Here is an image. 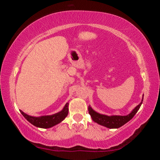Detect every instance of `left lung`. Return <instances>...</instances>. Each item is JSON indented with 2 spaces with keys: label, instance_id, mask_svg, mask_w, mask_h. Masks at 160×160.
Instances as JSON below:
<instances>
[{
  "label": "left lung",
  "instance_id": "obj_1",
  "mask_svg": "<svg viewBox=\"0 0 160 160\" xmlns=\"http://www.w3.org/2000/svg\"><path fill=\"white\" fill-rule=\"evenodd\" d=\"M142 101L143 97L141 102L129 114L126 116H107L101 114V113H99L96 112L95 111H94L90 106H89L88 107V111L92 118V120L95 123H97L99 125L105 126L109 128H120L121 126H123L124 124H126L131 119H132V118L135 115V113L138 112V111L139 110L142 103Z\"/></svg>",
  "mask_w": 160,
  "mask_h": 160
}]
</instances>
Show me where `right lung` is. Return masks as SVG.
Returning <instances> with one entry per match:
<instances>
[{"label": "right lung", "mask_w": 160, "mask_h": 160, "mask_svg": "<svg viewBox=\"0 0 160 160\" xmlns=\"http://www.w3.org/2000/svg\"><path fill=\"white\" fill-rule=\"evenodd\" d=\"M68 103H66L63 109L61 112L49 116H39V117H34V116L26 114L25 113L22 112V111H20V112L24 117L29 123H31L32 125L37 126L38 128H48L55 125H57L58 123H61L62 121L64 120V118L66 117L68 113Z\"/></svg>", "instance_id": "1"}]
</instances>
